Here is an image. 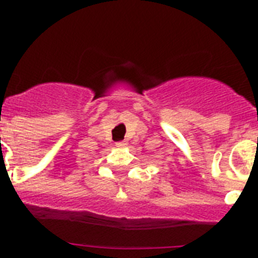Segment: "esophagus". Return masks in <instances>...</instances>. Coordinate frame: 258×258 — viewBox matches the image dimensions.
Returning <instances> with one entry per match:
<instances>
[{"label":"esophagus","mask_w":258,"mask_h":258,"mask_svg":"<svg viewBox=\"0 0 258 258\" xmlns=\"http://www.w3.org/2000/svg\"><path fill=\"white\" fill-rule=\"evenodd\" d=\"M126 145H127V143L122 141V142H117V143H116V147H120V149H122V147H126Z\"/></svg>","instance_id":"1"}]
</instances>
